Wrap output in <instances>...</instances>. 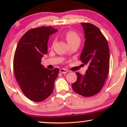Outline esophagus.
<instances>
[{
    "label": "esophagus",
    "mask_w": 127,
    "mask_h": 127,
    "mask_svg": "<svg viewBox=\"0 0 127 127\" xmlns=\"http://www.w3.org/2000/svg\"><path fill=\"white\" fill-rule=\"evenodd\" d=\"M60 72L61 73H62L65 74V73H66L67 72H68V70H66V69H65L62 68V69H60Z\"/></svg>",
    "instance_id": "34e87169"
}]
</instances>
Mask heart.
I'll return each instance as SVG.
<instances>
[{
  "mask_svg": "<svg viewBox=\"0 0 127 127\" xmlns=\"http://www.w3.org/2000/svg\"><path fill=\"white\" fill-rule=\"evenodd\" d=\"M65 38L69 44L72 43H78L80 44L81 42V38L77 33L73 31H69L65 34Z\"/></svg>",
  "mask_w": 127,
  "mask_h": 127,
  "instance_id": "obj_1",
  "label": "heart"
}]
</instances>
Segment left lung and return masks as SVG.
<instances>
[{"mask_svg": "<svg viewBox=\"0 0 127 127\" xmlns=\"http://www.w3.org/2000/svg\"><path fill=\"white\" fill-rule=\"evenodd\" d=\"M85 34V44L80 55L83 64L88 65L85 75L76 73L77 79L72 88L83 96H91L99 92L109 70L108 43L100 29L90 23H81Z\"/></svg>", "mask_w": 127, "mask_h": 127, "instance_id": "8db88e82", "label": "left lung"}]
</instances>
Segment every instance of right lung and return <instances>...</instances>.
Here are the masks:
<instances>
[{
	"label": "right lung",
	"instance_id": "1",
	"mask_svg": "<svg viewBox=\"0 0 127 127\" xmlns=\"http://www.w3.org/2000/svg\"><path fill=\"white\" fill-rule=\"evenodd\" d=\"M57 31L50 27L31 29L17 44L13 60L14 75L24 95L34 102H42L53 93L59 69L49 70L41 64L47 53L49 36Z\"/></svg>",
	"mask_w": 127,
	"mask_h": 127
}]
</instances>
